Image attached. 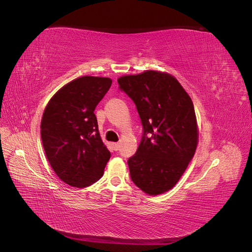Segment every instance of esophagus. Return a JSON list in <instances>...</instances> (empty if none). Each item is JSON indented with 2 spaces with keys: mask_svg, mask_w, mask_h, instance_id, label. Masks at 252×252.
Instances as JSON below:
<instances>
[{
  "mask_svg": "<svg viewBox=\"0 0 252 252\" xmlns=\"http://www.w3.org/2000/svg\"><path fill=\"white\" fill-rule=\"evenodd\" d=\"M112 146H113V149L117 151L120 148V143H112Z\"/></svg>",
  "mask_w": 252,
  "mask_h": 252,
  "instance_id": "esophagus-1",
  "label": "esophagus"
}]
</instances>
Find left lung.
<instances>
[{
    "label": "left lung",
    "mask_w": 252,
    "mask_h": 252,
    "mask_svg": "<svg viewBox=\"0 0 252 252\" xmlns=\"http://www.w3.org/2000/svg\"><path fill=\"white\" fill-rule=\"evenodd\" d=\"M135 104L143 127L135 154L128 158L130 178L144 192L158 195L177 184L197 144L193 103L177 79L155 70L118 80Z\"/></svg>",
    "instance_id": "left-lung-1"
}]
</instances>
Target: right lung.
I'll use <instances>...</instances> for the list:
<instances>
[{
    "mask_svg": "<svg viewBox=\"0 0 252 252\" xmlns=\"http://www.w3.org/2000/svg\"><path fill=\"white\" fill-rule=\"evenodd\" d=\"M109 78L82 77L51 97L43 113L41 138L58 177L84 188L100 180L110 158L98 133L94 109L109 90Z\"/></svg>",
    "mask_w": 252,
    "mask_h": 252,
    "instance_id": "right-lung-1",
    "label": "right lung"
}]
</instances>
